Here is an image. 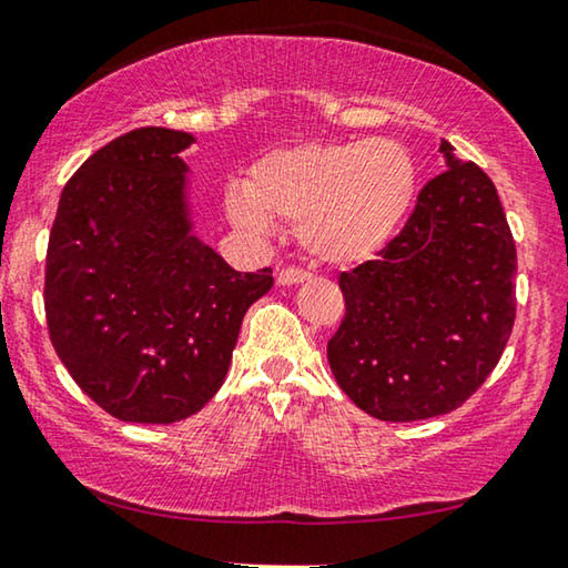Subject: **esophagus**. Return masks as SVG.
Masks as SVG:
<instances>
[{"label":"esophagus","mask_w":568,"mask_h":568,"mask_svg":"<svg viewBox=\"0 0 568 568\" xmlns=\"http://www.w3.org/2000/svg\"><path fill=\"white\" fill-rule=\"evenodd\" d=\"M308 277H311L308 270H301V267H283L281 273H277V283H281V285H295V283L308 281Z\"/></svg>","instance_id":"1"}]
</instances>
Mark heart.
I'll use <instances>...</instances> for the list:
<instances>
[{
  "instance_id": "1",
  "label": "heart",
  "mask_w": 568,
  "mask_h": 568,
  "mask_svg": "<svg viewBox=\"0 0 568 568\" xmlns=\"http://www.w3.org/2000/svg\"><path fill=\"white\" fill-rule=\"evenodd\" d=\"M413 193L416 165L400 142H308L262 155L244 191L226 193L224 206L250 234H265L267 219L295 222L303 250L349 265L390 240Z\"/></svg>"
}]
</instances>
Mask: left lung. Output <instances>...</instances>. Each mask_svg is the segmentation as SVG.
<instances>
[{"label":"left lung","instance_id":"8db88e82","mask_svg":"<svg viewBox=\"0 0 568 568\" xmlns=\"http://www.w3.org/2000/svg\"><path fill=\"white\" fill-rule=\"evenodd\" d=\"M400 234L338 275L344 318L328 338L342 390L372 418L408 423L452 413L500 362L515 324V255L489 175L452 155Z\"/></svg>","mask_w":568,"mask_h":568}]
</instances>
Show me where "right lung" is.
Masks as SVG:
<instances>
[{
    "label": "right lung",
    "instance_id": "1",
    "mask_svg": "<svg viewBox=\"0 0 568 568\" xmlns=\"http://www.w3.org/2000/svg\"><path fill=\"white\" fill-rule=\"evenodd\" d=\"M193 134L140 126L65 183L45 257V318L75 385L109 416L175 423L222 387L273 270L236 273L191 234L181 152Z\"/></svg>",
    "mask_w": 568,
    "mask_h": 568
}]
</instances>
